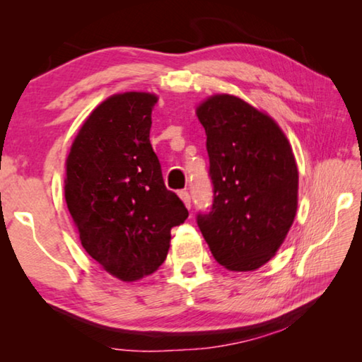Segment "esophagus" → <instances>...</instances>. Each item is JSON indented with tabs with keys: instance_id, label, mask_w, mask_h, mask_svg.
I'll return each instance as SVG.
<instances>
[{
	"instance_id": "1",
	"label": "esophagus",
	"mask_w": 362,
	"mask_h": 362,
	"mask_svg": "<svg viewBox=\"0 0 362 362\" xmlns=\"http://www.w3.org/2000/svg\"><path fill=\"white\" fill-rule=\"evenodd\" d=\"M179 196H180V199L183 201V204H185L188 209H189V207H192V198H189V194H188L187 189H180Z\"/></svg>"
}]
</instances>
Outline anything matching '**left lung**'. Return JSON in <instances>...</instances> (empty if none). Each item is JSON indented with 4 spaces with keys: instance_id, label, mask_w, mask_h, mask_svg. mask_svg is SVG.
Returning a JSON list of instances; mask_svg holds the SVG:
<instances>
[{
    "instance_id": "left-lung-1",
    "label": "left lung",
    "mask_w": 362,
    "mask_h": 362,
    "mask_svg": "<svg viewBox=\"0 0 362 362\" xmlns=\"http://www.w3.org/2000/svg\"><path fill=\"white\" fill-rule=\"evenodd\" d=\"M206 131L212 207L196 222L220 265L252 272L272 259L297 212L298 170L291 144L267 113L217 94L196 108Z\"/></svg>"
}]
</instances>
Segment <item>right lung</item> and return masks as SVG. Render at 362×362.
<instances>
[{
  "instance_id": "add662e5",
  "label": "right lung",
  "mask_w": 362,
  "mask_h": 362,
  "mask_svg": "<svg viewBox=\"0 0 362 362\" xmlns=\"http://www.w3.org/2000/svg\"><path fill=\"white\" fill-rule=\"evenodd\" d=\"M150 93L115 94L88 116L66 158L65 201L83 247L110 274L137 281L166 260L188 211L166 188L150 144Z\"/></svg>"
}]
</instances>
